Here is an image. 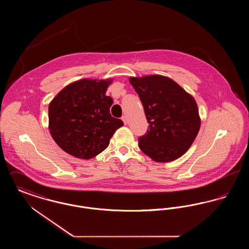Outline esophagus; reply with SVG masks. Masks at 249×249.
<instances>
[{"instance_id": "34e87169", "label": "esophagus", "mask_w": 249, "mask_h": 249, "mask_svg": "<svg viewBox=\"0 0 249 249\" xmlns=\"http://www.w3.org/2000/svg\"><path fill=\"white\" fill-rule=\"evenodd\" d=\"M121 119H122V121L124 122V124H125V125H127V123H128V119H127V117H126V116H123V117L121 118Z\"/></svg>"}]
</instances>
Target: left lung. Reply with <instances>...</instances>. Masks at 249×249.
I'll use <instances>...</instances> for the list:
<instances>
[{
	"label": "left lung",
	"mask_w": 249,
	"mask_h": 249,
	"mask_svg": "<svg viewBox=\"0 0 249 249\" xmlns=\"http://www.w3.org/2000/svg\"><path fill=\"white\" fill-rule=\"evenodd\" d=\"M139 95L149 128L139 147L157 162L175 160L195 140L201 119L194 98L173 79L159 74L130 77Z\"/></svg>",
	"instance_id": "1"
}]
</instances>
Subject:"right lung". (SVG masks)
<instances>
[{"label":"right lung","mask_w":249,"mask_h":249,"mask_svg":"<svg viewBox=\"0 0 249 249\" xmlns=\"http://www.w3.org/2000/svg\"><path fill=\"white\" fill-rule=\"evenodd\" d=\"M113 79H81L59 91L48 107V128L66 153L89 160L103 152L115 131L123 126L110 114L113 99L107 96Z\"/></svg>","instance_id":"right-lung-1"}]
</instances>
